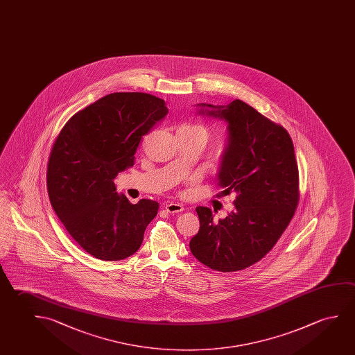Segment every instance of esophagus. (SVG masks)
<instances>
[{
    "label": "esophagus",
    "mask_w": 355,
    "mask_h": 355,
    "mask_svg": "<svg viewBox=\"0 0 355 355\" xmlns=\"http://www.w3.org/2000/svg\"><path fill=\"white\" fill-rule=\"evenodd\" d=\"M164 209L169 214L182 213L184 210V207L180 202H169L164 207Z\"/></svg>",
    "instance_id": "obj_1"
}]
</instances>
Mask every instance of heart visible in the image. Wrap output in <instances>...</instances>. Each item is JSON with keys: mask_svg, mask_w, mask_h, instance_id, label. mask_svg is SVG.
I'll list each match as a JSON object with an SVG mask.
<instances>
[{"mask_svg": "<svg viewBox=\"0 0 355 355\" xmlns=\"http://www.w3.org/2000/svg\"><path fill=\"white\" fill-rule=\"evenodd\" d=\"M180 129H187V130L197 131L199 134H202V137H205L207 140L209 137V131L207 128H204L202 125H197V124H189V125L182 126Z\"/></svg>", "mask_w": 355, "mask_h": 355, "instance_id": "heart-1", "label": "heart"}]
</instances>
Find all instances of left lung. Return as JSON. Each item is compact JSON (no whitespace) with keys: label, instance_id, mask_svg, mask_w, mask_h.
<instances>
[{"label":"left lung","instance_id":"8db88e82","mask_svg":"<svg viewBox=\"0 0 355 355\" xmlns=\"http://www.w3.org/2000/svg\"><path fill=\"white\" fill-rule=\"evenodd\" d=\"M202 107L229 124L218 180L226 194L235 193V210L216 221L209 207H198L200 229L189 247L204 266L239 272L267 256L294 218L300 199L294 145L283 126L240 99Z\"/></svg>","mask_w":355,"mask_h":355}]
</instances>
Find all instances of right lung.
<instances>
[{"label": "right lung", "instance_id": "1", "mask_svg": "<svg viewBox=\"0 0 355 355\" xmlns=\"http://www.w3.org/2000/svg\"><path fill=\"white\" fill-rule=\"evenodd\" d=\"M167 113L153 94L110 93L72 115L56 137L46 172L50 202L91 256L120 261L140 248L158 202L131 204L114 180L134 166L142 137Z\"/></svg>", "mask_w": 355, "mask_h": 355}]
</instances>
